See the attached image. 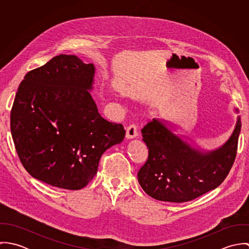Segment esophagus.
<instances>
[{
	"label": "esophagus",
	"instance_id": "esophagus-1",
	"mask_svg": "<svg viewBox=\"0 0 249 249\" xmlns=\"http://www.w3.org/2000/svg\"><path fill=\"white\" fill-rule=\"evenodd\" d=\"M137 136V130L135 125H129L125 130V138L126 139H134Z\"/></svg>",
	"mask_w": 249,
	"mask_h": 249
}]
</instances>
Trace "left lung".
I'll return each mask as SVG.
<instances>
[{"instance_id":"1","label":"left lung","mask_w":249,"mask_h":249,"mask_svg":"<svg viewBox=\"0 0 249 249\" xmlns=\"http://www.w3.org/2000/svg\"><path fill=\"white\" fill-rule=\"evenodd\" d=\"M235 112L239 110L235 108ZM241 127L238 116L229 139L218 148L204 150L187 142L189 137L176 134V124L153 119L142 129L148 148L147 160L138 172L142 190L157 200L179 203L215 189L235 161Z\"/></svg>"}]
</instances>
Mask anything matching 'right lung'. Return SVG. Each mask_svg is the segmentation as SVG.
<instances>
[{"instance_id": "obj_1", "label": "right lung", "mask_w": 249, "mask_h": 249, "mask_svg": "<svg viewBox=\"0 0 249 249\" xmlns=\"http://www.w3.org/2000/svg\"><path fill=\"white\" fill-rule=\"evenodd\" d=\"M94 76V64L60 54L20 83L10 129L20 161L33 178L80 190L96 176L103 153L124 140V126L98 111L90 94Z\"/></svg>"}]
</instances>
